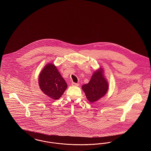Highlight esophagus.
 <instances>
[{
  "instance_id": "esophagus-1",
  "label": "esophagus",
  "mask_w": 151,
  "mask_h": 151,
  "mask_svg": "<svg viewBox=\"0 0 151 151\" xmlns=\"http://www.w3.org/2000/svg\"><path fill=\"white\" fill-rule=\"evenodd\" d=\"M72 85L73 86H79L78 83H72Z\"/></svg>"
}]
</instances>
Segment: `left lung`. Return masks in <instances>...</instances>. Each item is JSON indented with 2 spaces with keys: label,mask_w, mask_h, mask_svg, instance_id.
<instances>
[{
  "label": "left lung",
  "mask_w": 151,
  "mask_h": 151,
  "mask_svg": "<svg viewBox=\"0 0 151 151\" xmlns=\"http://www.w3.org/2000/svg\"><path fill=\"white\" fill-rule=\"evenodd\" d=\"M87 100L93 103L103 97L109 89V83L104 75V69L100 67L93 72L89 82L81 86Z\"/></svg>",
  "instance_id": "1"
}]
</instances>
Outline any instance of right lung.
<instances>
[{
    "instance_id": "1",
    "label": "right lung",
    "mask_w": 151,
    "mask_h": 151,
    "mask_svg": "<svg viewBox=\"0 0 151 151\" xmlns=\"http://www.w3.org/2000/svg\"><path fill=\"white\" fill-rule=\"evenodd\" d=\"M38 84L43 93L53 100H58L67 88V84L57 66L51 63L45 65L40 72Z\"/></svg>"
}]
</instances>
